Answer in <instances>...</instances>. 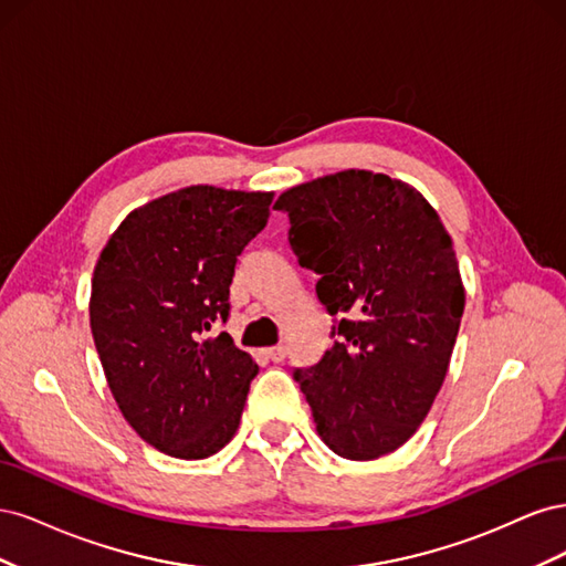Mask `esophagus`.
Instances as JSON below:
<instances>
[{
	"label": "esophagus",
	"mask_w": 566,
	"mask_h": 566,
	"mask_svg": "<svg viewBox=\"0 0 566 566\" xmlns=\"http://www.w3.org/2000/svg\"><path fill=\"white\" fill-rule=\"evenodd\" d=\"M264 356L269 358L271 364H281L283 358H285V347L283 345H276V347H269V349H264Z\"/></svg>",
	"instance_id": "34e87169"
}]
</instances>
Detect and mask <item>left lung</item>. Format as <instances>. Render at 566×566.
Segmentation results:
<instances>
[{
    "instance_id": "obj_1",
    "label": "left lung",
    "mask_w": 566,
    "mask_h": 566,
    "mask_svg": "<svg viewBox=\"0 0 566 566\" xmlns=\"http://www.w3.org/2000/svg\"><path fill=\"white\" fill-rule=\"evenodd\" d=\"M273 208L339 316L321 361L295 373L318 437L347 460L397 451L430 413L465 310L449 231L418 188L370 169L297 184Z\"/></svg>"
}]
</instances>
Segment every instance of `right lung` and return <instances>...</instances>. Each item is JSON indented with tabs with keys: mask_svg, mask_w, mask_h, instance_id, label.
Here are the masks:
<instances>
[{
	"mask_svg": "<svg viewBox=\"0 0 566 566\" xmlns=\"http://www.w3.org/2000/svg\"><path fill=\"white\" fill-rule=\"evenodd\" d=\"M273 191L186 186L132 210L92 279L94 345L119 413L153 449L202 460L233 439L260 370L229 333L238 254Z\"/></svg>",
	"mask_w": 566,
	"mask_h": 566,
	"instance_id": "obj_1",
	"label": "right lung"
}]
</instances>
